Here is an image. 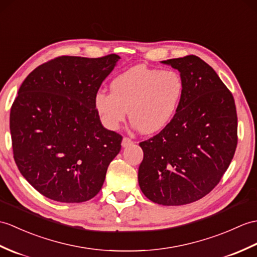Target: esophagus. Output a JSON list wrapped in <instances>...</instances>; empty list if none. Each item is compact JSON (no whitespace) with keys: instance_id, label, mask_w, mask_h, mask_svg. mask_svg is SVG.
I'll list each match as a JSON object with an SVG mask.
<instances>
[{"instance_id":"obj_1","label":"esophagus","mask_w":257,"mask_h":257,"mask_svg":"<svg viewBox=\"0 0 257 257\" xmlns=\"http://www.w3.org/2000/svg\"><path fill=\"white\" fill-rule=\"evenodd\" d=\"M133 143H134L133 140L127 138V137H124V138H123L122 141H121V146H122V148H127V147L133 145Z\"/></svg>"}]
</instances>
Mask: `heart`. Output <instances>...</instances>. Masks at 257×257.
I'll use <instances>...</instances> for the list:
<instances>
[{"instance_id": "b5f03b06", "label": "heart", "mask_w": 257, "mask_h": 257, "mask_svg": "<svg viewBox=\"0 0 257 257\" xmlns=\"http://www.w3.org/2000/svg\"><path fill=\"white\" fill-rule=\"evenodd\" d=\"M183 92L184 82L176 71L136 65L112 80L110 94L98 92L95 95L94 105L107 129H118L128 110L134 126L142 134L150 135L171 122Z\"/></svg>"}]
</instances>
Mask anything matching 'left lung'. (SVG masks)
<instances>
[{"mask_svg":"<svg viewBox=\"0 0 257 257\" xmlns=\"http://www.w3.org/2000/svg\"><path fill=\"white\" fill-rule=\"evenodd\" d=\"M162 63L180 71L183 97L168 126L139 143L138 181L151 201L181 206L209 194L228 170L237 145V116L231 92L200 58Z\"/></svg>","mask_w":257,"mask_h":257,"instance_id":"obj_1","label":"left lung"}]
</instances>
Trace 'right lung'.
I'll return each instance as SVG.
<instances>
[{
	"mask_svg": "<svg viewBox=\"0 0 257 257\" xmlns=\"http://www.w3.org/2000/svg\"><path fill=\"white\" fill-rule=\"evenodd\" d=\"M119 59L58 57L22 83L10 115L14 160L47 198L83 202L103 186L122 137L103 127L94 98Z\"/></svg>",
	"mask_w": 257,
	"mask_h": 257,
	"instance_id": "right-lung-1",
	"label": "right lung"
}]
</instances>
